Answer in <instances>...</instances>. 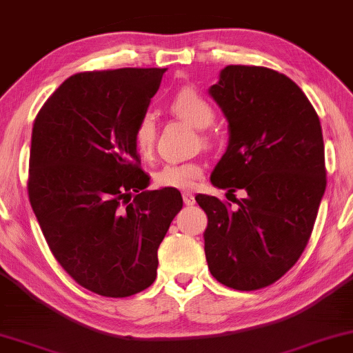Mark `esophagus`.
I'll list each match as a JSON object with an SVG mask.
<instances>
[{"label": "esophagus", "mask_w": 353, "mask_h": 353, "mask_svg": "<svg viewBox=\"0 0 353 353\" xmlns=\"http://www.w3.org/2000/svg\"><path fill=\"white\" fill-rule=\"evenodd\" d=\"M182 200H184V203L187 206H190V205L195 203V196L192 195L190 192H184V194H182Z\"/></svg>", "instance_id": "obj_1"}]
</instances>
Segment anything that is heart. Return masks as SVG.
Instances as JSON below:
<instances>
[{
    "label": "heart",
    "instance_id": "1",
    "mask_svg": "<svg viewBox=\"0 0 353 353\" xmlns=\"http://www.w3.org/2000/svg\"><path fill=\"white\" fill-rule=\"evenodd\" d=\"M171 111L196 129H206L213 124L214 110L194 88L187 87L177 93L171 101ZM157 139V124L152 114H145L134 130V143L139 153H152ZM201 176V168L195 163H169L154 174V181L161 187L190 189Z\"/></svg>",
    "mask_w": 353,
    "mask_h": 353
}]
</instances>
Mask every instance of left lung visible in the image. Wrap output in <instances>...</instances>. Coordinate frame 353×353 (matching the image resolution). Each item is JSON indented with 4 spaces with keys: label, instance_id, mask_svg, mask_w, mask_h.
I'll list each match as a JSON object with an SVG mask.
<instances>
[{
    "label": "left lung",
    "instance_id": "obj_1",
    "mask_svg": "<svg viewBox=\"0 0 353 353\" xmlns=\"http://www.w3.org/2000/svg\"><path fill=\"white\" fill-rule=\"evenodd\" d=\"M208 93L229 130L211 184L245 196L234 210L195 196L208 216L206 261L221 284L256 290L283 278L312 236L326 189L321 124L302 88L268 68L225 65Z\"/></svg>",
    "mask_w": 353,
    "mask_h": 353
}]
</instances>
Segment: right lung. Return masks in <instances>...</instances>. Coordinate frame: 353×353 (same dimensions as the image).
Returning <instances> with one entry per match:
<instances>
[{"label": "right lung", "instance_id": "1", "mask_svg": "<svg viewBox=\"0 0 353 353\" xmlns=\"http://www.w3.org/2000/svg\"><path fill=\"white\" fill-rule=\"evenodd\" d=\"M164 72L75 74L35 117L32 210L59 265L103 297H129L154 283L158 247L182 208L179 190H145L148 176L134 143Z\"/></svg>", "mask_w": 353, "mask_h": 353}]
</instances>
